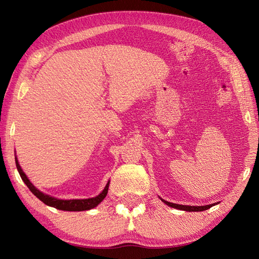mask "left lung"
I'll return each mask as SVG.
<instances>
[{
    "mask_svg": "<svg viewBox=\"0 0 259 259\" xmlns=\"http://www.w3.org/2000/svg\"><path fill=\"white\" fill-rule=\"evenodd\" d=\"M162 202H165L167 205L175 207V209L178 210H182V211H189V212H199V211H204L210 209L211 206H213L214 204H210V205H201V206H191V205H181V204H175V203H170L168 201H165L161 199Z\"/></svg>",
    "mask_w": 259,
    "mask_h": 259,
    "instance_id": "obj_1",
    "label": "left lung"
}]
</instances>
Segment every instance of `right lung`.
<instances>
[{"label": "right lung", "mask_w": 259, "mask_h": 259, "mask_svg": "<svg viewBox=\"0 0 259 259\" xmlns=\"http://www.w3.org/2000/svg\"><path fill=\"white\" fill-rule=\"evenodd\" d=\"M15 162H16V168L18 170V174H20L22 180L25 182V185L28 187L29 190L33 192V194H35L37 198H38L40 201H42L44 203L56 207L58 210H62V211H85V210H90L96 207L100 202H102L103 199L106 197L108 194V190H109V185L110 181L106 184L104 190L101 192L99 195H97L96 198H91V199H83V200H60V199H56L53 197H49V195L40 192L38 189L35 188L33 186V184L28 180V178L26 177V175L24 174V171L22 170L20 163H18V160L15 157Z\"/></svg>", "instance_id": "add662e5"}]
</instances>
